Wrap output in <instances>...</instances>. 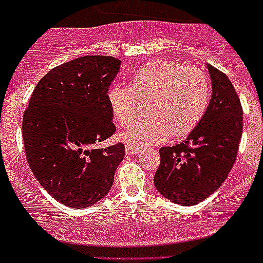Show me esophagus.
<instances>
[{
	"instance_id": "34e87169",
	"label": "esophagus",
	"mask_w": 263,
	"mask_h": 263,
	"mask_svg": "<svg viewBox=\"0 0 263 263\" xmlns=\"http://www.w3.org/2000/svg\"><path fill=\"white\" fill-rule=\"evenodd\" d=\"M125 150H126L127 155H134V154H137V153L141 152V148L136 147V146H133V145H126Z\"/></svg>"
}]
</instances>
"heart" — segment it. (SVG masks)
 <instances>
[{
    "mask_svg": "<svg viewBox=\"0 0 263 263\" xmlns=\"http://www.w3.org/2000/svg\"><path fill=\"white\" fill-rule=\"evenodd\" d=\"M212 89L205 71L168 60H153L133 72L130 88L113 85L108 103L116 125L132 126L146 106L147 118L124 136L136 147L163 142L173 134L188 136L210 108Z\"/></svg>",
    "mask_w": 263,
    "mask_h": 263,
    "instance_id": "obj_1",
    "label": "heart"
}]
</instances>
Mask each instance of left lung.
Masks as SVG:
<instances>
[{
	"mask_svg": "<svg viewBox=\"0 0 263 263\" xmlns=\"http://www.w3.org/2000/svg\"><path fill=\"white\" fill-rule=\"evenodd\" d=\"M206 67L212 79L210 108L185 141L160 147L154 175L158 191L182 205L200 203L222 184L236 162L242 136L240 97L224 72Z\"/></svg>",
	"mask_w": 263,
	"mask_h": 263,
	"instance_id": "1",
	"label": "left lung"
}]
</instances>
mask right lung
<instances>
[{
	"label": "right lung",
	"mask_w": 263,
	"mask_h": 263,
	"mask_svg": "<svg viewBox=\"0 0 263 263\" xmlns=\"http://www.w3.org/2000/svg\"><path fill=\"white\" fill-rule=\"evenodd\" d=\"M120 63L104 55L63 63L38 81L23 113L29 167L51 196L71 208L101 200L124 159V143L95 147L116 133L108 90Z\"/></svg>",
	"instance_id": "right-lung-1"
}]
</instances>
